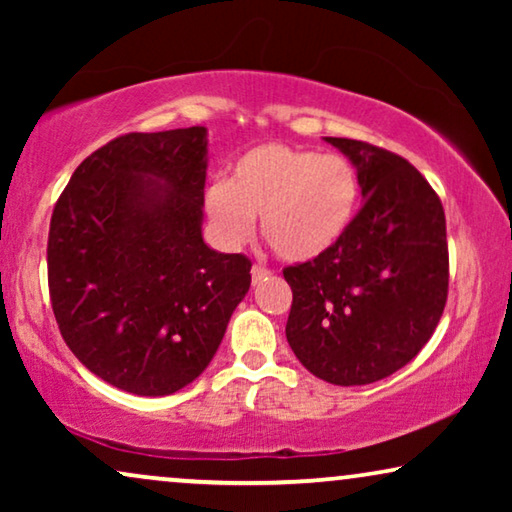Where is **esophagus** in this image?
<instances>
[{
  "label": "esophagus",
  "mask_w": 512,
  "mask_h": 512,
  "mask_svg": "<svg viewBox=\"0 0 512 512\" xmlns=\"http://www.w3.org/2000/svg\"><path fill=\"white\" fill-rule=\"evenodd\" d=\"M268 275H270V270L265 268V265H254V268H251V279H254V284H258Z\"/></svg>",
  "instance_id": "obj_1"
}]
</instances>
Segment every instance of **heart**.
<instances>
[{
    "instance_id": "obj_1",
    "label": "heart",
    "mask_w": 512,
    "mask_h": 512,
    "mask_svg": "<svg viewBox=\"0 0 512 512\" xmlns=\"http://www.w3.org/2000/svg\"><path fill=\"white\" fill-rule=\"evenodd\" d=\"M359 179L347 158L286 144H261L240 156L226 186L205 193L209 221L228 247L251 237L254 219L279 258L312 261L333 247L352 221Z\"/></svg>"
}]
</instances>
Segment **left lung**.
<instances>
[{
    "instance_id": "8db88e82",
    "label": "left lung",
    "mask_w": 512,
    "mask_h": 512,
    "mask_svg": "<svg viewBox=\"0 0 512 512\" xmlns=\"http://www.w3.org/2000/svg\"><path fill=\"white\" fill-rule=\"evenodd\" d=\"M326 142L352 160L366 200L331 249L284 268L286 340L319 380L354 387L396 373L436 331L450 284L445 212L405 158L359 139Z\"/></svg>"
}]
</instances>
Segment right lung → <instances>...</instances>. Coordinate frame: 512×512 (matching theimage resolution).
<instances>
[{"mask_svg": "<svg viewBox=\"0 0 512 512\" xmlns=\"http://www.w3.org/2000/svg\"><path fill=\"white\" fill-rule=\"evenodd\" d=\"M205 177L202 125L128 132L90 153L55 202V321L90 373L130 394L191 384L249 291V258L202 240Z\"/></svg>", "mask_w": 512, "mask_h": 512, "instance_id": "add662e5", "label": "right lung"}]
</instances>
